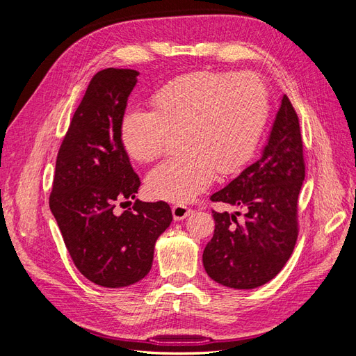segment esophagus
Masks as SVG:
<instances>
[{
  "mask_svg": "<svg viewBox=\"0 0 356 356\" xmlns=\"http://www.w3.org/2000/svg\"><path fill=\"white\" fill-rule=\"evenodd\" d=\"M190 213H193V209L186 207V204H174V207H172V215H174L175 221H181L190 217Z\"/></svg>",
  "mask_w": 356,
  "mask_h": 356,
  "instance_id": "esophagus-1",
  "label": "esophagus"
}]
</instances>
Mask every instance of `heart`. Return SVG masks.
I'll list each match as a JSON object with an SVG mask.
<instances>
[{"label":"heart","mask_w":356,"mask_h":356,"mask_svg":"<svg viewBox=\"0 0 356 356\" xmlns=\"http://www.w3.org/2000/svg\"><path fill=\"white\" fill-rule=\"evenodd\" d=\"M154 111L129 108L120 123L127 154L139 161L165 152L170 131L181 134L184 152L161 161L147 175L157 199L188 202L208 188L217 170L238 172L263 136L268 95L252 74L190 72L169 81L152 98Z\"/></svg>","instance_id":"b5f03b06"}]
</instances>
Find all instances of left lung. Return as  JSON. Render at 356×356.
I'll list each match as a JSON object with an SVG mask.
<instances>
[{
	"instance_id": "left-lung-1",
	"label": "left lung",
	"mask_w": 356,
	"mask_h": 356,
	"mask_svg": "<svg viewBox=\"0 0 356 356\" xmlns=\"http://www.w3.org/2000/svg\"><path fill=\"white\" fill-rule=\"evenodd\" d=\"M298 117L284 95L261 157L211 196L243 209L212 211L215 230L203 251L208 276L224 286L252 289L282 270L297 242V202L305 181Z\"/></svg>"
}]
</instances>
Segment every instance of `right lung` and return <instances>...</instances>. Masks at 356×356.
<instances>
[{
	"mask_svg": "<svg viewBox=\"0 0 356 356\" xmlns=\"http://www.w3.org/2000/svg\"><path fill=\"white\" fill-rule=\"evenodd\" d=\"M138 75L118 68L93 75L59 148L49 199L75 267L105 288L145 277L156 241L172 221L166 202L136 199L132 208L115 213L117 204L135 199L141 186L120 139Z\"/></svg>",
	"mask_w": 356,
	"mask_h": 356,
	"instance_id": "obj_1",
	"label": "right lung"
}]
</instances>
